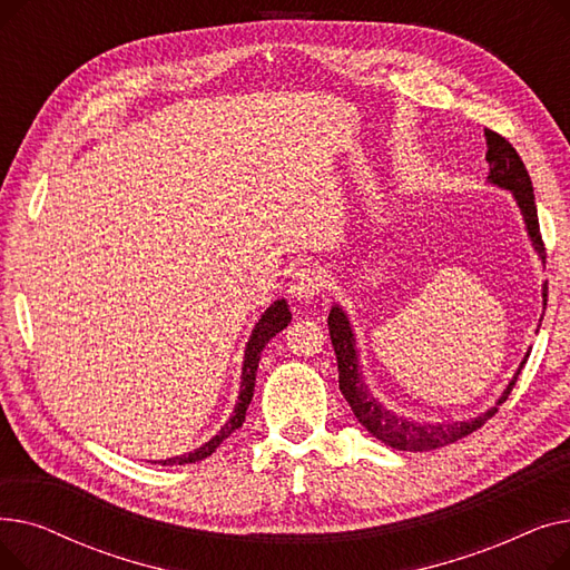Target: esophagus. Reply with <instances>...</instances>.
Masks as SVG:
<instances>
[{"label":"esophagus","mask_w":570,"mask_h":570,"mask_svg":"<svg viewBox=\"0 0 570 570\" xmlns=\"http://www.w3.org/2000/svg\"><path fill=\"white\" fill-rule=\"evenodd\" d=\"M323 288V279L316 273L314 267H301L293 273V282L288 286L291 297H297V301H309V297L318 295Z\"/></svg>","instance_id":"esophagus-1"}]
</instances>
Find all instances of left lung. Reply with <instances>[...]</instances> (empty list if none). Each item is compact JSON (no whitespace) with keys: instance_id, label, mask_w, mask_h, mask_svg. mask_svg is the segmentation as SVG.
Wrapping results in <instances>:
<instances>
[{"instance_id":"obj_1","label":"left lung","mask_w":570,"mask_h":570,"mask_svg":"<svg viewBox=\"0 0 570 570\" xmlns=\"http://www.w3.org/2000/svg\"><path fill=\"white\" fill-rule=\"evenodd\" d=\"M485 138H488L485 159L490 164L488 183L492 187H499V189H505L513 194V198L520 207V215L524 219V228L531 239V247L538 254V258H541V263L546 265V247L541 239V228H538V213H535L531 177L511 142L490 129L485 131ZM546 305H548V282H543V309H546ZM327 331H331V340H333L335 355H337L340 391H342L344 400L348 402L353 415L357 417V423H361L372 436H376L385 445L397 448V451H409V453L436 451V448L455 443V441L469 436L471 432H475L478 428H483L490 417L499 411V406L508 400V395H511L513 385H515V381L527 363V357L531 353V351L524 353L518 372L513 374L511 381H508V385L503 387V393L499 395L494 406H490L485 413H478L473 417H464V421H453V423H445V421L428 423V421H413V417L395 413L370 391V383H365V376H363L361 351H357V344H355L353 325L348 321V314L340 305L331 307V316H327Z\"/></svg>"}]
</instances>
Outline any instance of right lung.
<instances>
[{
	"instance_id": "obj_1",
	"label": "right lung",
	"mask_w": 570,
	"mask_h": 570,
	"mask_svg": "<svg viewBox=\"0 0 570 570\" xmlns=\"http://www.w3.org/2000/svg\"><path fill=\"white\" fill-rule=\"evenodd\" d=\"M288 323H291V309H288V303L284 301V297H282V301H275L273 305H269L261 314L258 323L254 325V331L249 335V342L245 346L243 381H239V395H237L235 409H233L228 421L224 423V428L213 439L205 441L200 448H196L194 453H185V455H177V458L159 460V464H194V462H200V460L213 455L217 448L222 445V441H226L237 428H243L247 406L252 404V397H254V383H256V370H258V361H261V351L265 348V344L269 340H273L275 335H279Z\"/></svg>"
}]
</instances>
